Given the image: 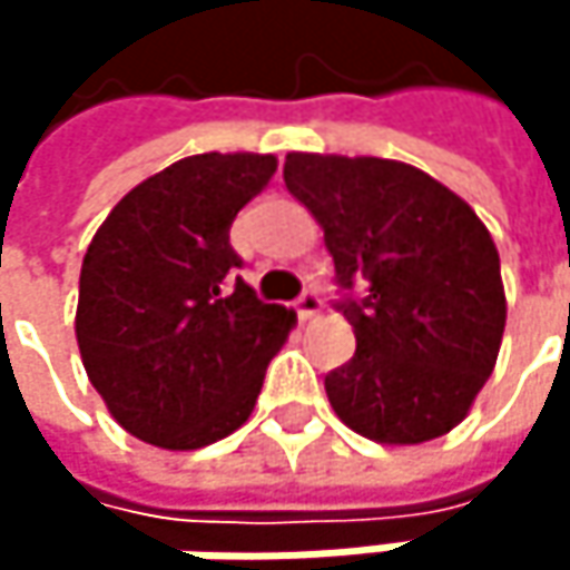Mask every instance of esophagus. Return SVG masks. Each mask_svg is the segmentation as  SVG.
I'll return each mask as SVG.
<instances>
[{
  "mask_svg": "<svg viewBox=\"0 0 570 570\" xmlns=\"http://www.w3.org/2000/svg\"><path fill=\"white\" fill-rule=\"evenodd\" d=\"M320 309H323L320 293H316V289H303L299 299H296V316H299V320H313V316H320Z\"/></svg>",
  "mask_w": 570,
  "mask_h": 570,
  "instance_id": "esophagus-1",
  "label": "esophagus"
}]
</instances>
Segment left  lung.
Masks as SVG:
<instances>
[{"label":"left lung","instance_id":"1","mask_svg":"<svg viewBox=\"0 0 570 570\" xmlns=\"http://www.w3.org/2000/svg\"><path fill=\"white\" fill-rule=\"evenodd\" d=\"M286 190L323 227L356 333L326 376L333 412L383 445L452 432L495 370L505 333L499 250L479 214L425 171L386 158L289 151Z\"/></svg>","mask_w":570,"mask_h":570}]
</instances>
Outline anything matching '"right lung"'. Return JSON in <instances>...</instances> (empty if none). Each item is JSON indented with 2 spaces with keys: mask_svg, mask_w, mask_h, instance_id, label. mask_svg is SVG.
<instances>
[{
  "mask_svg": "<svg viewBox=\"0 0 570 570\" xmlns=\"http://www.w3.org/2000/svg\"><path fill=\"white\" fill-rule=\"evenodd\" d=\"M277 171L274 155L207 151L131 187L88 244L75 336L121 429L187 452L240 429L296 313L230 274L237 210Z\"/></svg>",
  "mask_w": 570,
  "mask_h": 570,
  "instance_id": "add662e5",
  "label": "right lung"
}]
</instances>
